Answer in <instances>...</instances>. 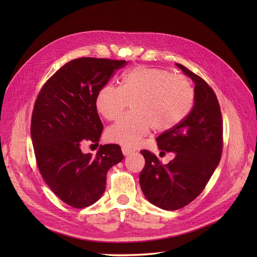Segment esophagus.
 Segmentation results:
<instances>
[{"instance_id":"1","label":"esophagus","mask_w":257,"mask_h":257,"mask_svg":"<svg viewBox=\"0 0 257 257\" xmlns=\"http://www.w3.org/2000/svg\"><path fill=\"white\" fill-rule=\"evenodd\" d=\"M132 152H133V150L130 149V148H127V147H122V153H123L124 155H128V154L132 153Z\"/></svg>"}]
</instances>
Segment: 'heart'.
<instances>
[{"label":"heart","mask_w":257,"mask_h":257,"mask_svg":"<svg viewBox=\"0 0 257 257\" xmlns=\"http://www.w3.org/2000/svg\"><path fill=\"white\" fill-rule=\"evenodd\" d=\"M195 91L188 77L164 68L137 66L124 74L120 87L105 84L95 96L104 119L119 118L131 103L132 110L108 127V141L133 148L150 133L178 126L192 110Z\"/></svg>","instance_id":"1"}]
</instances>
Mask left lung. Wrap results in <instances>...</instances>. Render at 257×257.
Instances as JSON below:
<instances>
[{
    "mask_svg": "<svg viewBox=\"0 0 257 257\" xmlns=\"http://www.w3.org/2000/svg\"><path fill=\"white\" fill-rule=\"evenodd\" d=\"M177 66L195 83L194 106L178 126L157 138L162 153L176 152V157L164 165L154 153L141 151L146 161L139 176L143 193L164 210L181 209L203 192L223 150L222 113L214 91L185 66Z\"/></svg>",
    "mask_w": 257,
    "mask_h": 257,
    "instance_id": "obj_1",
    "label": "left lung"
}]
</instances>
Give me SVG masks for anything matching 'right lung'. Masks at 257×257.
Here are the masks:
<instances>
[{
  "instance_id": "add662e5",
  "label": "right lung",
  "mask_w": 257,
  "mask_h": 257,
  "mask_svg": "<svg viewBox=\"0 0 257 257\" xmlns=\"http://www.w3.org/2000/svg\"><path fill=\"white\" fill-rule=\"evenodd\" d=\"M126 64L124 60H72L46 81L35 100L31 137L38 170L52 192L73 208L98 200L107 172L123 160L119 145L99 146L95 157L82 153L80 147L99 142L104 126L96 93Z\"/></svg>"
}]
</instances>
